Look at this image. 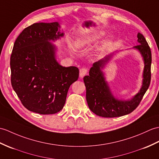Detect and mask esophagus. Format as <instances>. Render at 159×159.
<instances>
[{
  "label": "esophagus",
  "mask_w": 159,
  "mask_h": 159,
  "mask_svg": "<svg viewBox=\"0 0 159 159\" xmlns=\"http://www.w3.org/2000/svg\"><path fill=\"white\" fill-rule=\"evenodd\" d=\"M88 72V70L86 68H82L80 69L79 71V76L80 78H83L84 76L87 75V73Z\"/></svg>",
  "instance_id": "34e87169"
}]
</instances>
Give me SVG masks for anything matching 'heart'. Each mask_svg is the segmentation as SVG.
I'll return each instance as SVG.
<instances>
[{"label": "heart", "mask_w": 159, "mask_h": 159, "mask_svg": "<svg viewBox=\"0 0 159 159\" xmlns=\"http://www.w3.org/2000/svg\"><path fill=\"white\" fill-rule=\"evenodd\" d=\"M104 35V33L102 32H96L94 33L93 34L91 35H87L84 37L81 38L78 42L76 43V47L78 48H82L86 46H88L91 45V44L93 43L94 42L97 41L98 39L102 38L103 36ZM110 43H111V40H110V39H104L103 41L102 42L101 46H100V49H105L107 47H108L110 45Z\"/></svg>", "instance_id": "b5f03b06"}]
</instances>
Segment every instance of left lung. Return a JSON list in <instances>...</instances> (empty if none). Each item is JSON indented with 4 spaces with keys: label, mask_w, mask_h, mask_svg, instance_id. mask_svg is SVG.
Instances as JSON below:
<instances>
[{
    "label": "left lung",
    "mask_w": 159,
    "mask_h": 159,
    "mask_svg": "<svg viewBox=\"0 0 159 159\" xmlns=\"http://www.w3.org/2000/svg\"><path fill=\"white\" fill-rule=\"evenodd\" d=\"M139 45L134 47L139 51L144 61L143 72L142 85L138 93L128 100H122L114 96L108 84L106 81L102 69L111 59L113 54L107 55L104 59L95 62L90 68L89 75L84 77L83 80L86 87V99L89 108L96 115L113 118L119 117L132 112L142 101L151 79V63L152 54L150 48L146 39L141 33L138 34Z\"/></svg>",
    "instance_id": "obj_1"
}]
</instances>
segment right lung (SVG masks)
Returning a JSON list of instances; mask_svg holds the SVG:
<instances>
[{
    "mask_svg": "<svg viewBox=\"0 0 159 159\" xmlns=\"http://www.w3.org/2000/svg\"><path fill=\"white\" fill-rule=\"evenodd\" d=\"M58 22L35 23L25 28L14 43L10 59L11 81L22 104L40 114L64 108L70 86L78 80L79 68L64 67L55 58V41L64 36Z\"/></svg>",
    "mask_w": 159,
    "mask_h": 159,
    "instance_id": "1",
    "label": "right lung"
}]
</instances>
